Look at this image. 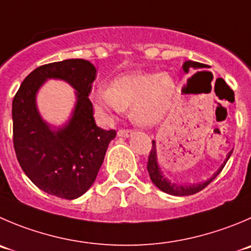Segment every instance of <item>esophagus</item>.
I'll return each instance as SVG.
<instances>
[{
	"mask_svg": "<svg viewBox=\"0 0 251 251\" xmlns=\"http://www.w3.org/2000/svg\"><path fill=\"white\" fill-rule=\"evenodd\" d=\"M132 133H133L132 129H119L118 130V137L128 138L129 135H132Z\"/></svg>",
	"mask_w": 251,
	"mask_h": 251,
	"instance_id": "esophagus-1",
	"label": "esophagus"
}]
</instances>
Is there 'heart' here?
Wrapping results in <instances>:
<instances>
[{
  "mask_svg": "<svg viewBox=\"0 0 251 251\" xmlns=\"http://www.w3.org/2000/svg\"><path fill=\"white\" fill-rule=\"evenodd\" d=\"M175 85L168 74L129 73L114 78L112 87L100 86L92 92L95 109L103 117L132 106L138 123L151 126L164 118L173 101Z\"/></svg>",
  "mask_w": 251,
  "mask_h": 251,
  "instance_id": "1",
  "label": "heart"
}]
</instances>
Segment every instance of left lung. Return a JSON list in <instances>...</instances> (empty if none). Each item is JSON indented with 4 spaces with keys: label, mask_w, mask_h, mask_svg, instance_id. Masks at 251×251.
I'll list each match as a JSON object with an SVG mask.
<instances>
[{
    "label": "left lung",
    "mask_w": 251,
    "mask_h": 251,
    "mask_svg": "<svg viewBox=\"0 0 251 251\" xmlns=\"http://www.w3.org/2000/svg\"><path fill=\"white\" fill-rule=\"evenodd\" d=\"M182 68H183V71H185V73H188V71H190V69H192V68L193 69H202V68H206V65H204V64H201V63H197V61L188 60L183 64ZM231 152L233 151L228 152L226 161L222 164L221 168L217 170V173L213 174V176H212L209 180L204 181V182H202V183H197V185H196V183H193V185H177V183L170 182V181H169L168 178L163 175L161 170H160L159 164H157V157H156V147H155V142H152V148H151V150H150L149 157H148L147 169H148V173H149L150 178H151V181L154 182V185L156 186L159 190H161V191H164L165 193H169V195H174V196L195 195V193L200 192V191L203 190L204 187H207V186H208L209 183H211L212 181H213L214 178L219 175V173L223 170V168L226 166V161H228V159L230 157Z\"/></svg>",
    "instance_id": "left-lung-1"
}]
</instances>
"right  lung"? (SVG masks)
<instances>
[{
  "label": "right lung",
  "instance_id": "obj_1",
  "mask_svg": "<svg viewBox=\"0 0 251 251\" xmlns=\"http://www.w3.org/2000/svg\"><path fill=\"white\" fill-rule=\"evenodd\" d=\"M96 73L83 59L45 64L25 78L12 102L13 147L21 168L38 188L60 199L75 200L91 187L116 137V130L101 129L95 122L88 94ZM48 78L66 80L76 90L71 121L58 131L50 129L35 103Z\"/></svg>",
  "mask_w": 251,
  "mask_h": 251
}]
</instances>
